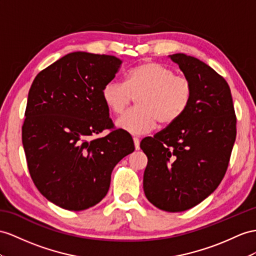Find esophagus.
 <instances>
[{"instance_id": "1", "label": "esophagus", "mask_w": 256, "mask_h": 256, "mask_svg": "<svg viewBox=\"0 0 256 256\" xmlns=\"http://www.w3.org/2000/svg\"><path fill=\"white\" fill-rule=\"evenodd\" d=\"M133 142H134L135 149H136V150H140V140L137 138V137H134V138H133Z\"/></svg>"}]
</instances>
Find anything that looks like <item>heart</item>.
I'll use <instances>...</instances> for the list:
<instances>
[{"mask_svg":"<svg viewBox=\"0 0 256 256\" xmlns=\"http://www.w3.org/2000/svg\"><path fill=\"white\" fill-rule=\"evenodd\" d=\"M136 98L137 108L124 114L116 126L134 135L152 130L156 123L172 126L185 114L194 96L192 81L178 76L166 66L147 62L130 69L124 84L109 81L102 88V98L114 114H121Z\"/></svg>","mask_w":256,"mask_h":256,"instance_id":"obj_1","label":"heart"}]
</instances>
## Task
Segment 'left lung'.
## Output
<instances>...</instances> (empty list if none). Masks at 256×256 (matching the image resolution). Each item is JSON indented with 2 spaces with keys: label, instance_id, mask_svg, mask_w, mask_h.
I'll list each match as a JSON object with an SVG mask.
<instances>
[{
  "label": "left lung",
  "instance_id": "left-lung-1",
  "mask_svg": "<svg viewBox=\"0 0 256 256\" xmlns=\"http://www.w3.org/2000/svg\"><path fill=\"white\" fill-rule=\"evenodd\" d=\"M170 57L192 81L194 96L178 121L142 140L148 158L142 182L154 206L182 212L208 198L224 178L237 119L224 78L198 58Z\"/></svg>",
  "mask_w": 256,
  "mask_h": 256
}]
</instances>
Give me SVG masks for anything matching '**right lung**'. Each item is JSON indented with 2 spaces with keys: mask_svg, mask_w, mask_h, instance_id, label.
Returning a JSON list of instances; mask_svg holds the SVG:
<instances>
[{
  "mask_svg": "<svg viewBox=\"0 0 256 256\" xmlns=\"http://www.w3.org/2000/svg\"><path fill=\"white\" fill-rule=\"evenodd\" d=\"M121 64L111 55L74 52L38 72L30 88L22 126L29 173L45 198L69 211L100 202L114 168L135 149L130 134L114 128L102 98ZM104 129L110 133L88 140Z\"/></svg>",
  "mask_w": 256,
  "mask_h": 256,
  "instance_id": "add662e5",
  "label": "right lung"
}]
</instances>
